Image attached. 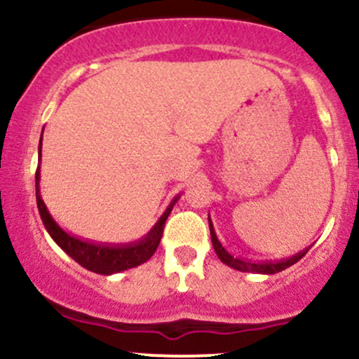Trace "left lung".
<instances>
[{
	"instance_id": "obj_1",
	"label": "left lung",
	"mask_w": 359,
	"mask_h": 359,
	"mask_svg": "<svg viewBox=\"0 0 359 359\" xmlns=\"http://www.w3.org/2000/svg\"><path fill=\"white\" fill-rule=\"evenodd\" d=\"M208 219H209V229H211V241H212L214 251H216L217 258H219L221 262L224 263V265L231 266V269L238 270V271H251V273L273 275V273H277V271L285 270V269H288V266L294 265V263H297L299 259L302 258L304 255H306L309 251V248H306L304 251H300V253L294 255L292 258L280 259V262H251V259H243V258L233 257V255L228 253L224 246L221 245V241L217 240L211 217H208Z\"/></svg>"
}]
</instances>
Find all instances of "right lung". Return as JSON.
I'll list each match as a JSON object with an SVG mask.
<instances>
[{
    "mask_svg": "<svg viewBox=\"0 0 359 359\" xmlns=\"http://www.w3.org/2000/svg\"><path fill=\"white\" fill-rule=\"evenodd\" d=\"M42 156V138L39 143V158ZM35 194H36V205H39L40 217L47 229L48 234L57 245L60 246L65 253L69 255L72 259H76L81 266L88 269L94 273L100 275H113L119 273V271H125L128 269H135V266L142 265L154 257V253L158 248L160 240H162L163 228H165V221L168 214L172 212L177 199L180 196H177L172 199V203L168 204L165 212L160 216V219L155 222L154 228L147 233V236H143L142 240L135 243H126V245H108V243H94L82 240V238L72 236L67 231L60 228L57 224L55 219L52 217V214L48 212L47 205H45L42 194H40V165L36 167L35 174Z\"/></svg>",
    "mask_w": 359,
    "mask_h": 359,
    "instance_id": "obj_1",
    "label": "right lung"
}]
</instances>
